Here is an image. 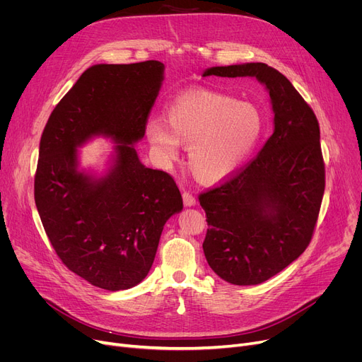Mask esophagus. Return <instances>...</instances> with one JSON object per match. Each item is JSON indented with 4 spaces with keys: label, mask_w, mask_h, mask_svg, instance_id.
<instances>
[{
    "label": "esophagus",
    "mask_w": 362,
    "mask_h": 362,
    "mask_svg": "<svg viewBox=\"0 0 362 362\" xmlns=\"http://www.w3.org/2000/svg\"><path fill=\"white\" fill-rule=\"evenodd\" d=\"M183 202L186 206H192L197 204V198L189 191H183Z\"/></svg>",
    "instance_id": "obj_1"
}]
</instances>
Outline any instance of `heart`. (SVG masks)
I'll return each instance as SVG.
<instances>
[{
    "label": "heart",
    "mask_w": 362,
    "mask_h": 362,
    "mask_svg": "<svg viewBox=\"0 0 362 362\" xmlns=\"http://www.w3.org/2000/svg\"><path fill=\"white\" fill-rule=\"evenodd\" d=\"M264 130L261 111L229 95L197 90L182 95L165 110V123L151 119L146 139L164 161L187 146V164L204 182H218L251 156Z\"/></svg>",
    "instance_id": "b5f03b06"
}]
</instances>
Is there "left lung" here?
Masks as SVG:
<instances>
[{
	"label": "left lung",
	"instance_id": "obj_1",
	"mask_svg": "<svg viewBox=\"0 0 362 362\" xmlns=\"http://www.w3.org/2000/svg\"><path fill=\"white\" fill-rule=\"evenodd\" d=\"M202 76H252L272 98L274 132L257 157L198 197L208 264L223 280L250 286L286 269L313 239L326 186L320 126L286 76L267 64L211 67Z\"/></svg>",
	"mask_w": 362,
	"mask_h": 362
}]
</instances>
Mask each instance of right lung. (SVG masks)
Returning <instances> with one entry per match:
<instances>
[{
	"instance_id": "obj_1",
	"label": "right lung",
	"mask_w": 362,
	"mask_h": 362,
	"mask_svg": "<svg viewBox=\"0 0 362 362\" xmlns=\"http://www.w3.org/2000/svg\"><path fill=\"white\" fill-rule=\"evenodd\" d=\"M164 64H97L82 73L45 124L35 173V204L55 254L74 274L111 292L142 281L165 221L179 213V187L145 167L133 144L144 138ZM111 137L117 163L103 180L77 171L76 147Z\"/></svg>"
}]
</instances>
